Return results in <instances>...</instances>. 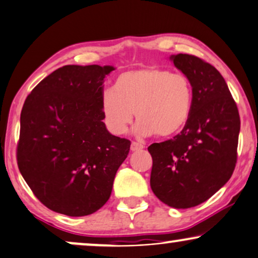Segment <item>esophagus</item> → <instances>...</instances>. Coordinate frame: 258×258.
I'll return each mask as SVG.
<instances>
[{
	"label": "esophagus",
	"mask_w": 258,
	"mask_h": 258,
	"mask_svg": "<svg viewBox=\"0 0 258 258\" xmlns=\"http://www.w3.org/2000/svg\"><path fill=\"white\" fill-rule=\"evenodd\" d=\"M144 146L143 144H140V143H137V142H133L132 144H131V152H139V151H142V150H144Z\"/></svg>",
	"instance_id": "1"
}]
</instances>
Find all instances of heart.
I'll return each mask as SVG.
<instances>
[{"label":"heart","mask_w":258,"mask_h":258,"mask_svg":"<svg viewBox=\"0 0 258 258\" xmlns=\"http://www.w3.org/2000/svg\"><path fill=\"white\" fill-rule=\"evenodd\" d=\"M194 88L186 75L149 66L122 72L112 89L101 98V113L113 135L127 132L138 120L139 136L171 137L180 132L190 119Z\"/></svg>","instance_id":"heart-1"}]
</instances>
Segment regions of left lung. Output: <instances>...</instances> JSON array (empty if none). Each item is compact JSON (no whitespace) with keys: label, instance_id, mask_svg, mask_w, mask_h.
<instances>
[{"label":"left lung","instance_id":"1","mask_svg":"<svg viewBox=\"0 0 258 258\" xmlns=\"http://www.w3.org/2000/svg\"><path fill=\"white\" fill-rule=\"evenodd\" d=\"M190 79L194 104L179 135L149 146L151 188L163 203L188 209L214 196L235 170L241 128L238 109L221 73L195 55L170 57Z\"/></svg>","mask_w":258,"mask_h":258}]
</instances>
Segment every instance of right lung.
<instances>
[{
  "mask_svg": "<svg viewBox=\"0 0 258 258\" xmlns=\"http://www.w3.org/2000/svg\"><path fill=\"white\" fill-rule=\"evenodd\" d=\"M113 66L68 64L27 97L20 118L17 165L36 198L50 210L80 217L111 196L131 142L102 121L104 79Z\"/></svg>",
  "mask_w": 258,
  "mask_h": 258,
  "instance_id": "right-lung-1",
  "label": "right lung"
}]
</instances>
